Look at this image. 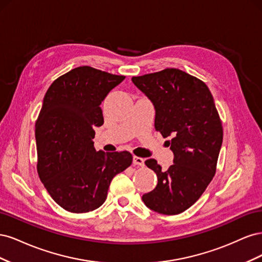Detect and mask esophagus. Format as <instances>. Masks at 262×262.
<instances>
[{
    "mask_svg": "<svg viewBox=\"0 0 262 262\" xmlns=\"http://www.w3.org/2000/svg\"><path fill=\"white\" fill-rule=\"evenodd\" d=\"M133 164L138 166H144V160L139 156H133Z\"/></svg>",
    "mask_w": 262,
    "mask_h": 262,
    "instance_id": "34e87169",
    "label": "esophagus"
}]
</instances>
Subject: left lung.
Wrapping results in <instances>:
<instances>
[{
  "mask_svg": "<svg viewBox=\"0 0 262 262\" xmlns=\"http://www.w3.org/2000/svg\"><path fill=\"white\" fill-rule=\"evenodd\" d=\"M132 82L155 108V129L173 153L167 170L153 158L145 161L155 171L157 185L143 194L146 207L175 215L199 199L215 175L223 128L208 86L178 69L133 76Z\"/></svg>",
  "mask_w": 262,
  "mask_h": 262,
  "instance_id": "left-lung-1",
  "label": "left lung"
}]
</instances>
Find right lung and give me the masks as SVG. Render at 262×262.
Instances as JSON below:
<instances>
[{
	"mask_svg": "<svg viewBox=\"0 0 262 262\" xmlns=\"http://www.w3.org/2000/svg\"><path fill=\"white\" fill-rule=\"evenodd\" d=\"M91 67L58 77L47 91L35 128L39 178L61 208L86 213L99 208L117 173L132 164L131 153L94 147L95 126L108 93L124 80Z\"/></svg>",
	"mask_w": 262,
	"mask_h": 262,
	"instance_id": "1",
	"label": "right lung"
}]
</instances>
